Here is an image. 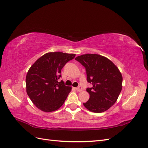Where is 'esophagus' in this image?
I'll list each match as a JSON object with an SVG mask.
<instances>
[{"label":"esophagus","mask_w":148,"mask_h":148,"mask_svg":"<svg viewBox=\"0 0 148 148\" xmlns=\"http://www.w3.org/2000/svg\"><path fill=\"white\" fill-rule=\"evenodd\" d=\"M75 90H76L78 91V92H81V91L82 90V86H79V87L75 88Z\"/></svg>","instance_id":"34e87169"}]
</instances>
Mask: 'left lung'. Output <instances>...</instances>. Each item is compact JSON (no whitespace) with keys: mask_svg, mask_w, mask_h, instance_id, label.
<instances>
[{"mask_svg":"<svg viewBox=\"0 0 148 148\" xmlns=\"http://www.w3.org/2000/svg\"><path fill=\"white\" fill-rule=\"evenodd\" d=\"M84 66L87 80L92 85L87 88L90 98L83 103L88 110L102 113L114 105L122 89L121 74L108 58L96 54H86L75 58Z\"/></svg>","mask_w":148,"mask_h":148,"instance_id":"left-lung-1","label":"left lung"}]
</instances>
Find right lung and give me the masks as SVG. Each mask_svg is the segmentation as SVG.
Wrapping results in <instances>:
<instances>
[{"instance_id": "obj_1", "label": "right lung", "mask_w": 148, "mask_h": 148, "mask_svg": "<svg viewBox=\"0 0 148 148\" xmlns=\"http://www.w3.org/2000/svg\"><path fill=\"white\" fill-rule=\"evenodd\" d=\"M75 54L48 53L40 57L29 69L26 76L27 93L35 106L45 112L60 108L71 90L62 81L61 72Z\"/></svg>"}]
</instances>
